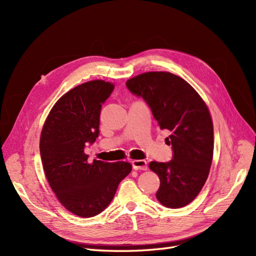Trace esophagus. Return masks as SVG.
Instances as JSON below:
<instances>
[{
    "label": "esophagus",
    "instance_id": "esophagus-1",
    "mask_svg": "<svg viewBox=\"0 0 256 256\" xmlns=\"http://www.w3.org/2000/svg\"><path fill=\"white\" fill-rule=\"evenodd\" d=\"M131 164H132L134 170H142V171L147 170V162L145 160H132Z\"/></svg>",
    "mask_w": 256,
    "mask_h": 256
}]
</instances>
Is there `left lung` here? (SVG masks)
Wrapping results in <instances>:
<instances>
[{
	"label": "left lung",
	"instance_id": "obj_1",
	"mask_svg": "<svg viewBox=\"0 0 256 256\" xmlns=\"http://www.w3.org/2000/svg\"><path fill=\"white\" fill-rule=\"evenodd\" d=\"M126 85L150 106L159 128L170 131L173 159L150 164L160 180L157 200L168 208L188 205L202 190L212 161L214 126L207 104L187 81L168 72L138 74Z\"/></svg>",
	"mask_w": 256,
	"mask_h": 256
}]
</instances>
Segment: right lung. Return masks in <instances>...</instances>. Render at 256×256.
Listing matches in <instances>:
<instances>
[{
  "mask_svg": "<svg viewBox=\"0 0 256 256\" xmlns=\"http://www.w3.org/2000/svg\"><path fill=\"white\" fill-rule=\"evenodd\" d=\"M113 90L104 80L74 88L52 106L40 134L42 168L52 191L67 210L83 218L104 210L132 170L125 161L90 162L84 152L85 143L99 134L100 110Z\"/></svg>",
  "mask_w": 256,
  "mask_h": 256,
  "instance_id": "obj_1",
  "label": "right lung"
}]
</instances>
